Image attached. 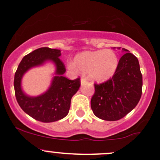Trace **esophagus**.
Instances as JSON below:
<instances>
[{
  "label": "esophagus",
  "instance_id": "obj_1",
  "mask_svg": "<svg viewBox=\"0 0 160 160\" xmlns=\"http://www.w3.org/2000/svg\"><path fill=\"white\" fill-rule=\"evenodd\" d=\"M86 82H87V79L84 78V77H82V78L80 79V83H81V84H83Z\"/></svg>",
  "mask_w": 160,
  "mask_h": 160
}]
</instances>
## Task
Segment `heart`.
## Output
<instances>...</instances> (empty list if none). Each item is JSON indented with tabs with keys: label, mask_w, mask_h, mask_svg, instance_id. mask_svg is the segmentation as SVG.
<instances>
[{
	"label": "heart",
	"mask_w": 160,
	"mask_h": 160,
	"mask_svg": "<svg viewBox=\"0 0 160 160\" xmlns=\"http://www.w3.org/2000/svg\"><path fill=\"white\" fill-rule=\"evenodd\" d=\"M74 62L67 63L70 70L77 71L78 68L83 73H87L90 80L97 82L109 80L118 67V58L110 50L83 52L75 57Z\"/></svg>",
	"instance_id": "obj_1"
}]
</instances>
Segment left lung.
<instances>
[{
    "instance_id": "left-lung-1",
    "label": "left lung",
    "mask_w": 160,
    "mask_h": 160,
    "mask_svg": "<svg viewBox=\"0 0 160 160\" xmlns=\"http://www.w3.org/2000/svg\"><path fill=\"white\" fill-rule=\"evenodd\" d=\"M122 50L125 53L112 78L100 84L94 83L91 109L96 117L103 120L122 119L135 108L142 95V76L139 60L128 50Z\"/></svg>"
}]
</instances>
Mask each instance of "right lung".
<instances>
[{"label": "right lung", "mask_w": 160, "mask_h": 160, "mask_svg": "<svg viewBox=\"0 0 160 160\" xmlns=\"http://www.w3.org/2000/svg\"><path fill=\"white\" fill-rule=\"evenodd\" d=\"M60 50L40 48L23 57L14 75L15 96L21 108L36 120L51 122L64 118L68 114L71 98L80 86V79L70 80L63 74L66 72L64 64L59 57ZM50 60L56 66V76L54 77L49 89L38 97H30L21 89V80L28 69L39 66Z\"/></svg>", "instance_id": "right-lung-1"}]
</instances>
